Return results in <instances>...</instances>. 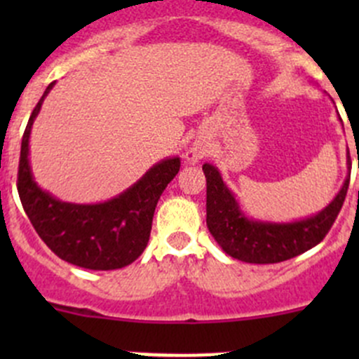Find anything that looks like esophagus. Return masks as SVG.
<instances>
[{"label":"esophagus","mask_w":359,"mask_h":359,"mask_svg":"<svg viewBox=\"0 0 359 359\" xmlns=\"http://www.w3.org/2000/svg\"><path fill=\"white\" fill-rule=\"evenodd\" d=\"M205 153H206L205 146H203V144L194 142L193 146L186 151V159L189 163H198L203 156H205Z\"/></svg>","instance_id":"obj_1"}]
</instances>
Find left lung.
<instances>
[{
  "instance_id": "left-lung-1",
  "label": "left lung",
  "mask_w": 359,
  "mask_h": 359,
  "mask_svg": "<svg viewBox=\"0 0 359 359\" xmlns=\"http://www.w3.org/2000/svg\"><path fill=\"white\" fill-rule=\"evenodd\" d=\"M203 172L206 177V226L219 247L241 262L276 264L316 247L327 236L346 200L351 161L347 151V175L334 200L314 215L292 222H273L247 215L217 166L205 163Z\"/></svg>"
}]
</instances>
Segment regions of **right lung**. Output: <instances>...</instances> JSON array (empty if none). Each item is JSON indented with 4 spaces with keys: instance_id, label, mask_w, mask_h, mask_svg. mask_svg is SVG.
<instances>
[{
    "instance_id": "right-lung-1",
    "label": "right lung",
    "mask_w": 359,
    "mask_h": 359,
    "mask_svg": "<svg viewBox=\"0 0 359 359\" xmlns=\"http://www.w3.org/2000/svg\"><path fill=\"white\" fill-rule=\"evenodd\" d=\"M53 85L55 81L46 86L25 126L17 184L20 201L36 233L60 259L92 271L121 269L146 250L158 200L179 173L180 158L161 159L107 201L86 205L59 200L38 186L29 159L32 125Z\"/></svg>"
}]
</instances>
